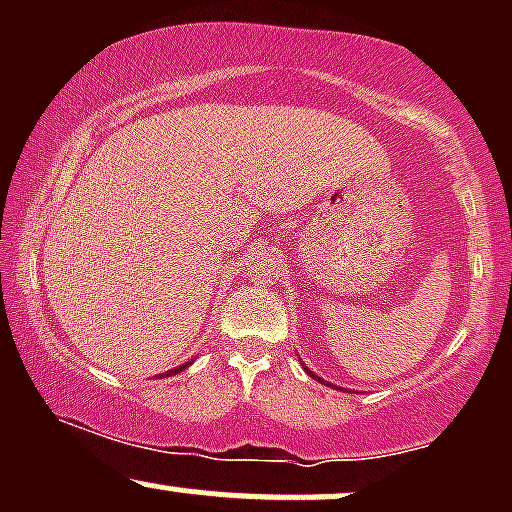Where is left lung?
<instances>
[{
  "label": "left lung",
  "mask_w": 512,
  "mask_h": 512,
  "mask_svg": "<svg viewBox=\"0 0 512 512\" xmlns=\"http://www.w3.org/2000/svg\"><path fill=\"white\" fill-rule=\"evenodd\" d=\"M305 373H308V375H310V378H315V380H317V383H322V385H330V383H327V380H322V378H320V375H315V373H313V370H310L308 366H305ZM330 387H337V385H330Z\"/></svg>",
  "instance_id": "8db88e82"
}]
</instances>
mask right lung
Instances as JSON below:
<instances>
[{
	"label": "right lung",
	"instance_id": "1",
	"mask_svg": "<svg viewBox=\"0 0 512 512\" xmlns=\"http://www.w3.org/2000/svg\"><path fill=\"white\" fill-rule=\"evenodd\" d=\"M192 361H187V363H182V366H178V368H173V370H168V373H161V378H168V375H175V373H180V370H185L187 366H190Z\"/></svg>",
	"mask_w": 512,
	"mask_h": 512
}]
</instances>
